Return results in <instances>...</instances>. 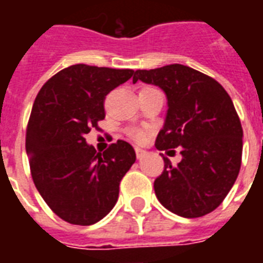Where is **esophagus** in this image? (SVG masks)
<instances>
[{
  "instance_id": "obj_1",
  "label": "esophagus",
  "mask_w": 263,
  "mask_h": 263,
  "mask_svg": "<svg viewBox=\"0 0 263 263\" xmlns=\"http://www.w3.org/2000/svg\"><path fill=\"white\" fill-rule=\"evenodd\" d=\"M135 153H136V157H138L139 160L146 156V150H143V148H140V147H135Z\"/></svg>"
}]
</instances>
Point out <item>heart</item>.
Here are the masks:
<instances>
[{"mask_svg": "<svg viewBox=\"0 0 263 263\" xmlns=\"http://www.w3.org/2000/svg\"><path fill=\"white\" fill-rule=\"evenodd\" d=\"M129 136H131L132 139L136 140V142H143L144 138H146V132L143 129H139V128H131L129 131H128Z\"/></svg>", "mask_w": 263, "mask_h": 263, "instance_id": "1", "label": "heart"}]
</instances>
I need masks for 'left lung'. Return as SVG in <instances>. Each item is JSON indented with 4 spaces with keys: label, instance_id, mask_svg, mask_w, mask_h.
I'll use <instances>...</instances> for the list:
<instances>
[{
    "label": "left lung",
    "instance_id": "1",
    "mask_svg": "<svg viewBox=\"0 0 263 263\" xmlns=\"http://www.w3.org/2000/svg\"><path fill=\"white\" fill-rule=\"evenodd\" d=\"M138 80L162 88L168 99L156 147H179L183 157L176 166L164 157L157 199L180 217L206 216L222 203L240 171L243 128L232 99L217 80L181 64L138 69L132 82Z\"/></svg>",
    "mask_w": 263,
    "mask_h": 263
}]
</instances>
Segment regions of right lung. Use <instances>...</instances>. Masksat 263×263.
Returning a JSON list of instances; mask_svg holds the SVG:
<instances>
[{"label": "right lung", "mask_w": 263, "mask_h": 263, "mask_svg": "<svg viewBox=\"0 0 263 263\" xmlns=\"http://www.w3.org/2000/svg\"><path fill=\"white\" fill-rule=\"evenodd\" d=\"M132 75V69L76 64L47 80L35 98L26 134L31 176L47 206L69 224L102 220L135 162L125 140L97 154L84 138L105 119L106 95Z\"/></svg>", "instance_id": "obj_1"}]
</instances>
